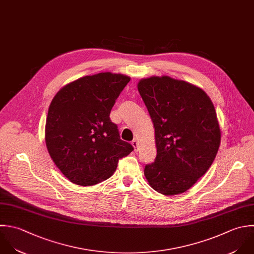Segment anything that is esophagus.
<instances>
[{
  "instance_id": "obj_1",
  "label": "esophagus",
  "mask_w": 254,
  "mask_h": 254,
  "mask_svg": "<svg viewBox=\"0 0 254 254\" xmlns=\"http://www.w3.org/2000/svg\"><path fill=\"white\" fill-rule=\"evenodd\" d=\"M131 144H132V146H133V148H134V151L137 152V151H138V142H137V140H136V139H133V140L131 141Z\"/></svg>"
}]
</instances>
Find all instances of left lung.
Returning a JSON list of instances; mask_svg holds the SVG:
<instances>
[{"label":"left lung","mask_w":254,"mask_h":254,"mask_svg":"<svg viewBox=\"0 0 254 254\" xmlns=\"http://www.w3.org/2000/svg\"><path fill=\"white\" fill-rule=\"evenodd\" d=\"M137 89L154 126L157 149L144 176L160 194L184 193L218 153L221 129L215 107L201 88L169 76L141 79Z\"/></svg>","instance_id":"obj_1"}]
</instances>
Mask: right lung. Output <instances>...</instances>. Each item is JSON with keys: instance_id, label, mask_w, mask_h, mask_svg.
I'll use <instances>...</instances> for the list:
<instances>
[{"instance_id": "add662e5", "label": "right lung", "mask_w": 254, "mask_h": 254, "mask_svg": "<svg viewBox=\"0 0 254 254\" xmlns=\"http://www.w3.org/2000/svg\"><path fill=\"white\" fill-rule=\"evenodd\" d=\"M130 78L111 72L79 78L51 101L45 125L49 155L72 183L92 186L110 178L133 147L120 138L110 113Z\"/></svg>"}]
</instances>
